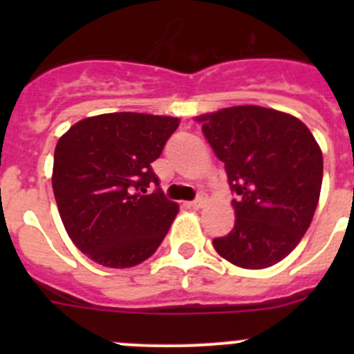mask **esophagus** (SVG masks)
<instances>
[{
  "instance_id": "34e87169",
  "label": "esophagus",
  "mask_w": 354,
  "mask_h": 354,
  "mask_svg": "<svg viewBox=\"0 0 354 354\" xmlns=\"http://www.w3.org/2000/svg\"><path fill=\"white\" fill-rule=\"evenodd\" d=\"M203 203H205V197H198L192 200V202H188L187 205L190 207V209H200V207H203Z\"/></svg>"
}]
</instances>
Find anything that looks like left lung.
Returning a JSON list of instances; mask_svg holds the SVG:
<instances>
[{
	"label": "left lung",
	"instance_id": "left-lung-1",
	"mask_svg": "<svg viewBox=\"0 0 354 354\" xmlns=\"http://www.w3.org/2000/svg\"><path fill=\"white\" fill-rule=\"evenodd\" d=\"M198 121L236 194L234 227L214 248L243 269L281 262L305 236L319 203V144L298 118L260 106H234Z\"/></svg>",
	"mask_w": 354,
	"mask_h": 354
}]
</instances>
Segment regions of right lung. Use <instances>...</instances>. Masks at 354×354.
Wrapping results in <instances>:
<instances>
[{
  "label": "right lung",
  "mask_w": 354,
  "mask_h": 354,
  "mask_svg": "<svg viewBox=\"0 0 354 354\" xmlns=\"http://www.w3.org/2000/svg\"><path fill=\"white\" fill-rule=\"evenodd\" d=\"M178 124L171 116L109 113L78 121L58 140L55 198L68 236L88 259L124 269L162 243L178 203L164 197L152 162Z\"/></svg>",
  "instance_id": "right-lung-1"
}]
</instances>
